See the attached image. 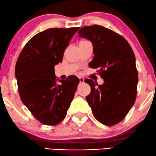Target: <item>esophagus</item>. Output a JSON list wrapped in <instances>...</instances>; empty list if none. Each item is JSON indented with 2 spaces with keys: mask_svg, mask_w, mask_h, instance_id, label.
<instances>
[{
  "mask_svg": "<svg viewBox=\"0 0 156 156\" xmlns=\"http://www.w3.org/2000/svg\"><path fill=\"white\" fill-rule=\"evenodd\" d=\"M79 81L80 83H83L84 82V78H79Z\"/></svg>",
  "mask_w": 156,
  "mask_h": 156,
  "instance_id": "esophagus-1",
  "label": "esophagus"
}]
</instances>
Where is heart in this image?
Returning <instances> with one entry per match:
<instances>
[{
  "label": "heart",
  "instance_id": "heart-1",
  "mask_svg": "<svg viewBox=\"0 0 156 156\" xmlns=\"http://www.w3.org/2000/svg\"><path fill=\"white\" fill-rule=\"evenodd\" d=\"M89 42V41H87V40H82V41H80V42H79V44H80V43H83V42Z\"/></svg>",
  "mask_w": 156,
  "mask_h": 156
}]
</instances>
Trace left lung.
Masks as SVG:
<instances>
[{"mask_svg": "<svg viewBox=\"0 0 156 156\" xmlns=\"http://www.w3.org/2000/svg\"><path fill=\"white\" fill-rule=\"evenodd\" d=\"M79 37L92 42L94 58L89 64L104 83L86 79L91 92L86 97L94 117L112 126L122 120L132 108L137 94L138 71L131 47L122 36L105 27L93 25L78 31Z\"/></svg>", "mask_w": 156, "mask_h": 156, "instance_id": "obj_1", "label": "left lung"}]
</instances>
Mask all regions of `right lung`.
I'll list each match as a JSON object with an SVG mask.
<instances>
[{
    "label": "right lung",
    "instance_id": "right-lung-1",
    "mask_svg": "<svg viewBox=\"0 0 156 156\" xmlns=\"http://www.w3.org/2000/svg\"><path fill=\"white\" fill-rule=\"evenodd\" d=\"M79 28H54L38 33L24 46L16 63L21 101L44 125H55L63 120L79 83L76 76H70L57 85L54 69Z\"/></svg>",
    "mask_w": 156,
    "mask_h": 156
}]
</instances>
